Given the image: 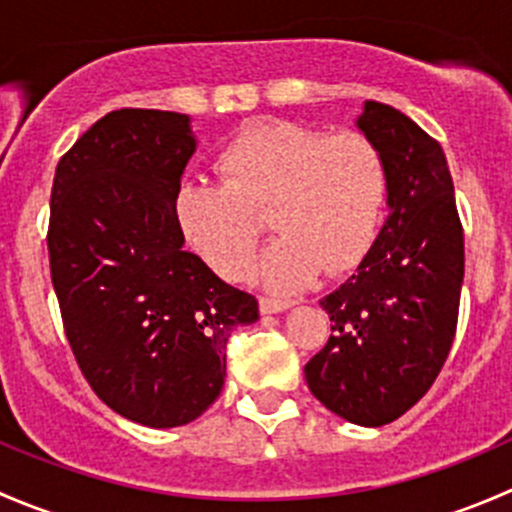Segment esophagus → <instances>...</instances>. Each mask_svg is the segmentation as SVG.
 Segmentation results:
<instances>
[{
	"instance_id": "esophagus-1",
	"label": "esophagus",
	"mask_w": 512,
	"mask_h": 512,
	"mask_svg": "<svg viewBox=\"0 0 512 512\" xmlns=\"http://www.w3.org/2000/svg\"><path fill=\"white\" fill-rule=\"evenodd\" d=\"M289 309V302L285 299H272V297H260V312L262 314H277Z\"/></svg>"
}]
</instances>
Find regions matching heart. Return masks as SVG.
Returning <instances> with one entry per match:
<instances>
[{
    "label": "heart",
    "instance_id": "1",
    "mask_svg": "<svg viewBox=\"0 0 512 512\" xmlns=\"http://www.w3.org/2000/svg\"><path fill=\"white\" fill-rule=\"evenodd\" d=\"M220 183H185L175 215L193 250L225 280L250 270L262 220L280 232L257 265L275 292H299L324 270L361 265L379 237L389 168L359 131L327 133L294 121H257L218 153Z\"/></svg>",
    "mask_w": 512,
    "mask_h": 512
}]
</instances>
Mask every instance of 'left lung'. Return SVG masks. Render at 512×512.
Segmentation results:
<instances>
[{
	"label": "left lung",
	"mask_w": 512,
	"mask_h": 512,
	"mask_svg": "<svg viewBox=\"0 0 512 512\" xmlns=\"http://www.w3.org/2000/svg\"><path fill=\"white\" fill-rule=\"evenodd\" d=\"M356 126L389 168V218L354 275L319 302L332 334L304 379L332 414L384 426L404 416L446 364L466 252L436 138L379 101L364 103Z\"/></svg>",
	"instance_id": "8db88e82"
}]
</instances>
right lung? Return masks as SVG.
<instances>
[{
    "instance_id": "add662e5",
    "label": "right lung",
    "mask_w": 512,
    "mask_h": 512,
    "mask_svg": "<svg viewBox=\"0 0 512 512\" xmlns=\"http://www.w3.org/2000/svg\"><path fill=\"white\" fill-rule=\"evenodd\" d=\"M195 153L185 113L121 108L56 165L49 265L64 332L98 399L128 421H195L225 384V347L257 299L183 247L180 175Z\"/></svg>"
}]
</instances>
